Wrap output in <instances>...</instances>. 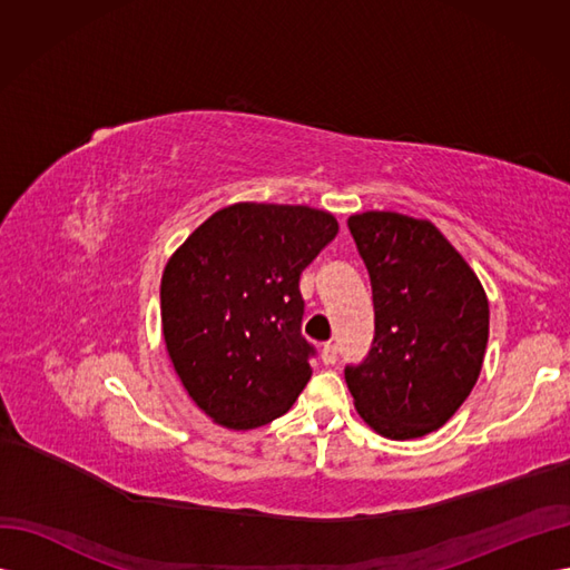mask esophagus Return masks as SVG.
<instances>
[{"label":"esophagus","mask_w":570,"mask_h":570,"mask_svg":"<svg viewBox=\"0 0 570 570\" xmlns=\"http://www.w3.org/2000/svg\"><path fill=\"white\" fill-rule=\"evenodd\" d=\"M321 358H323V364H325V366H333L335 361H337V344H333V342H325V344H323V350H321Z\"/></svg>","instance_id":"obj_1"}]
</instances>
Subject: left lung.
<instances>
[{"label": "left lung", "mask_w": 570, "mask_h": 570, "mask_svg": "<svg viewBox=\"0 0 570 570\" xmlns=\"http://www.w3.org/2000/svg\"><path fill=\"white\" fill-rule=\"evenodd\" d=\"M373 287L368 356L344 368L358 416L390 440L423 438L471 394L490 304L469 262L433 223L394 212L347 220Z\"/></svg>", "instance_id": "left-lung-1"}]
</instances>
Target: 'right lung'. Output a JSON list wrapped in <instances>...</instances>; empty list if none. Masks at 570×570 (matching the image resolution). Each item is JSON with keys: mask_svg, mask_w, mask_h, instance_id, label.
<instances>
[{"mask_svg": "<svg viewBox=\"0 0 570 570\" xmlns=\"http://www.w3.org/2000/svg\"><path fill=\"white\" fill-rule=\"evenodd\" d=\"M333 214L239 202L206 218L168 258L161 327L183 387L214 423L262 428L312 377L299 275L337 235Z\"/></svg>", "mask_w": 570, "mask_h": 570, "instance_id": "add662e5", "label": "right lung"}]
</instances>
